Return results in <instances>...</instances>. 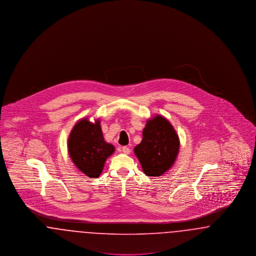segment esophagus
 <instances>
[{"instance_id": "1", "label": "esophagus", "mask_w": 256, "mask_h": 256, "mask_svg": "<svg viewBox=\"0 0 256 256\" xmlns=\"http://www.w3.org/2000/svg\"><path fill=\"white\" fill-rule=\"evenodd\" d=\"M122 152L124 154H130V148L128 146H122Z\"/></svg>"}]
</instances>
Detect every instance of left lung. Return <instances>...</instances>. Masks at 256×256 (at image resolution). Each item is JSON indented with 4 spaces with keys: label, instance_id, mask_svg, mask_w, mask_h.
I'll return each instance as SVG.
<instances>
[{
    "label": "left lung",
    "instance_id": "left-lung-1",
    "mask_svg": "<svg viewBox=\"0 0 256 256\" xmlns=\"http://www.w3.org/2000/svg\"><path fill=\"white\" fill-rule=\"evenodd\" d=\"M180 146V137L172 124L158 114L146 121L143 139L134 148V154L146 176H160L174 164Z\"/></svg>",
    "mask_w": 256,
    "mask_h": 256
}]
</instances>
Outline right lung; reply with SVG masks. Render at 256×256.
Returning a JSON list of instances; mask_svg holds the SVG:
<instances>
[{
  "label": "right lung",
  "instance_id": "1",
  "mask_svg": "<svg viewBox=\"0 0 256 256\" xmlns=\"http://www.w3.org/2000/svg\"><path fill=\"white\" fill-rule=\"evenodd\" d=\"M68 154L76 167L90 178L102 172L106 159L115 152L102 135L100 121L82 118L74 126L68 137Z\"/></svg>",
  "mask_w": 256,
  "mask_h": 256
}]
</instances>
